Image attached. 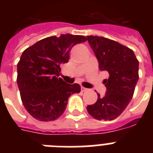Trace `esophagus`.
Wrapping results in <instances>:
<instances>
[{"instance_id": "34e87169", "label": "esophagus", "mask_w": 153, "mask_h": 153, "mask_svg": "<svg viewBox=\"0 0 153 153\" xmlns=\"http://www.w3.org/2000/svg\"><path fill=\"white\" fill-rule=\"evenodd\" d=\"M88 90H89V89L85 88V87H83V86H82V87H81V91L82 92H86V91H88Z\"/></svg>"}]
</instances>
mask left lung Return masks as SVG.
I'll return each mask as SVG.
<instances>
[{"instance_id":"obj_1","label":"left lung","mask_w":153,"mask_h":153,"mask_svg":"<svg viewBox=\"0 0 153 153\" xmlns=\"http://www.w3.org/2000/svg\"><path fill=\"white\" fill-rule=\"evenodd\" d=\"M87 40L99 63V69L107 71L108 79L103 97L98 95L97 102L87 106L92 117L98 120H113L127 107L139 79V61L134 52L118 42L103 36H87Z\"/></svg>"}]
</instances>
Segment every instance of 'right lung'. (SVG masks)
<instances>
[{
	"label": "right lung",
	"mask_w": 153,
	"mask_h": 153,
	"mask_svg": "<svg viewBox=\"0 0 153 153\" xmlns=\"http://www.w3.org/2000/svg\"><path fill=\"white\" fill-rule=\"evenodd\" d=\"M86 40L70 33L52 36L23 52L17 63V83L24 107L33 118L45 122L56 120L65 111L70 96L80 92L78 83L69 84L59 76L72 47Z\"/></svg>",
	"instance_id": "add662e5"
}]
</instances>
